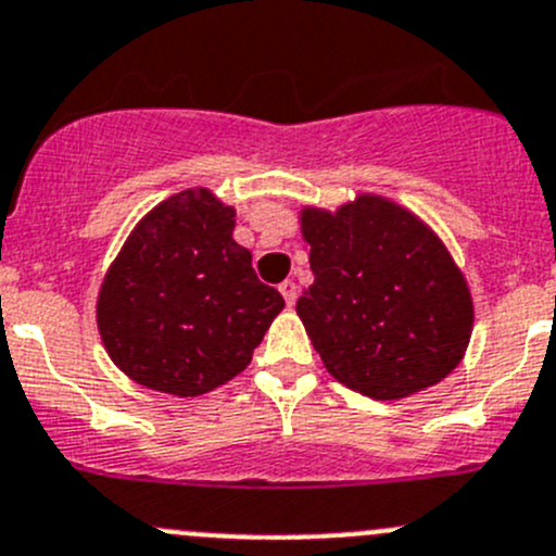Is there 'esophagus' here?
Returning a JSON list of instances; mask_svg holds the SVG:
<instances>
[{
  "label": "esophagus",
  "instance_id": "esophagus-1",
  "mask_svg": "<svg viewBox=\"0 0 556 556\" xmlns=\"http://www.w3.org/2000/svg\"><path fill=\"white\" fill-rule=\"evenodd\" d=\"M279 293L285 295V301H288V306L295 304V295H299V285L293 282V279H285L282 285H279Z\"/></svg>",
  "mask_w": 556,
  "mask_h": 556
}]
</instances>
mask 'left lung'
Wrapping results in <instances>:
<instances>
[{
    "instance_id": "left-lung-1",
    "label": "left lung",
    "mask_w": 556,
    "mask_h": 556,
    "mask_svg": "<svg viewBox=\"0 0 556 556\" xmlns=\"http://www.w3.org/2000/svg\"><path fill=\"white\" fill-rule=\"evenodd\" d=\"M299 225L315 282L295 312L333 380L399 402L462 364L476 304L432 225L375 192L301 206Z\"/></svg>"
}]
</instances>
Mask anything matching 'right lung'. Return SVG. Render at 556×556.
<instances>
[{
  "label": "right lung",
  "instance_id": "obj_1",
  "mask_svg": "<svg viewBox=\"0 0 556 556\" xmlns=\"http://www.w3.org/2000/svg\"><path fill=\"white\" fill-rule=\"evenodd\" d=\"M233 228V206L190 187L129 230L97 293V331L129 380L190 399L250 366L285 299L257 282Z\"/></svg>",
  "mask_w": 556,
  "mask_h": 556
}]
</instances>
